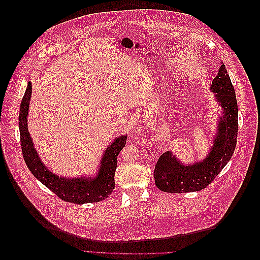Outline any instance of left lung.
<instances>
[{
    "mask_svg": "<svg viewBox=\"0 0 260 260\" xmlns=\"http://www.w3.org/2000/svg\"><path fill=\"white\" fill-rule=\"evenodd\" d=\"M211 91L223 109L220 118L218 136L208 156L192 166H183L170 152H165L154 169L155 184L162 192L187 193L207 187L231 159L238 139V102L233 84L224 64L212 80Z\"/></svg>",
    "mask_w": 260,
    "mask_h": 260,
    "instance_id": "1",
    "label": "left lung"
}]
</instances>
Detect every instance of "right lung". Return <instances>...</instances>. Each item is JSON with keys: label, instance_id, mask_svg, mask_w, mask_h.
<instances>
[{"label": "right lung", "instance_id": "right-lung-1", "mask_svg": "<svg viewBox=\"0 0 260 260\" xmlns=\"http://www.w3.org/2000/svg\"><path fill=\"white\" fill-rule=\"evenodd\" d=\"M32 85L28 82L27 90L23 95L19 109V131L20 145L23 159L32 175L56 194L62 201L74 204L96 203L103 201L111 195L115 188V171L117 168V156L124 147L127 138L120 137L111 144L101 161V168L95 179H66L59 178L50 172L39 158L32 144V140L27 128V115L29 100L31 98Z\"/></svg>", "mask_w": 260, "mask_h": 260}]
</instances>
